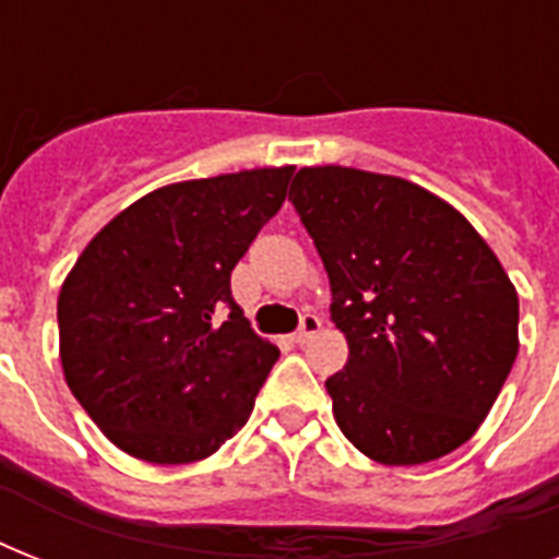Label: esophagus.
I'll return each mask as SVG.
<instances>
[{"instance_id":"1","label":"esophagus","mask_w":559,"mask_h":559,"mask_svg":"<svg viewBox=\"0 0 559 559\" xmlns=\"http://www.w3.org/2000/svg\"><path fill=\"white\" fill-rule=\"evenodd\" d=\"M319 331H322V319H319V316H313V313H305V316H301V322H298V331L293 333V342L305 345V342L313 340Z\"/></svg>"}]
</instances>
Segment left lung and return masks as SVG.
Returning <instances> with one entry per match:
<instances>
[{"label":"left lung","instance_id":"8db88e82","mask_svg":"<svg viewBox=\"0 0 559 559\" xmlns=\"http://www.w3.org/2000/svg\"><path fill=\"white\" fill-rule=\"evenodd\" d=\"M289 200L350 348L324 382L345 438L400 467L459 450L520 350V298L499 258L452 205L400 177L305 168Z\"/></svg>","mask_w":559,"mask_h":559}]
</instances>
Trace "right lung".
<instances>
[{
	"label": "right lung",
	"instance_id": "add662e5",
	"mask_svg": "<svg viewBox=\"0 0 559 559\" xmlns=\"http://www.w3.org/2000/svg\"><path fill=\"white\" fill-rule=\"evenodd\" d=\"M289 177L261 168L159 188L83 249L57 301L60 362L118 450L191 464L249 420L281 350L243 319L231 270Z\"/></svg>",
	"mask_w": 559,
	"mask_h": 559
}]
</instances>
